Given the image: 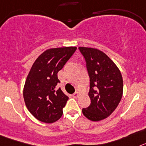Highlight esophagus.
<instances>
[{
    "label": "esophagus",
    "mask_w": 146,
    "mask_h": 146,
    "mask_svg": "<svg viewBox=\"0 0 146 146\" xmlns=\"http://www.w3.org/2000/svg\"><path fill=\"white\" fill-rule=\"evenodd\" d=\"M78 95H79V93H78V92H75V93H73V95H72V97L74 98H77L78 96Z\"/></svg>",
    "instance_id": "34e87169"
}]
</instances>
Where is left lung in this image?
<instances>
[{"mask_svg": "<svg viewBox=\"0 0 146 146\" xmlns=\"http://www.w3.org/2000/svg\"><path fill=\"white\" fill-rule=\"evenodd\" d=\"M78 49L86 62L91 100L90 105L82 109V112L89 120L99 121L110 116L120 103L123 89L122 75L116 64L101 50L86 47Z\"/></svg>", "mask_w": 146, "mask_h": 146, "instance_id": "8db88e82", "label": "left lung"}]
</instances>
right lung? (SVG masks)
<instances>
[{
	"label": "right lung",
	"instance_id": "obj_1",
	"mask_svg": "<svg viewBox=\"0 0 146 146\" xmlns=\"http://www.w3.org/2000/svg\"><path fill=\"white\" fill-rule=\"evenodd\" d=\"M76 47L50 48L38 56L28 75L23 89L26 106L37 120L51 123L59 120L68 97L57 89V73L69 60Z\"/></svg>",
	"mask_w": 146,
	"mask_h": 146
}]
</instances>
